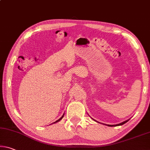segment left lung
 I'll use <instances>...</instances> for the list:
<instances>
[{
	"label": "left lung",
	"instance_id": "obj_1",
	"mask_svg": "<svg viewBox=\"0 0 150 150\" xmlns=\"http://www.w3.org/2000/svg\"><path fill=\"white\" fill-rule=\"evenodd\" d=\"M128 121H129V120H126V121H125V122H122V123H119V124H117V125H108L109 126H111V127H113V126H117V125H123V124H124V123H125L126 122H127Z\"/></svg>",
	"mask_w": 150,
	"mask_h": 150
}]
</instances>
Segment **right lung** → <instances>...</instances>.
<instances>
[{"label": "right lung", "mask_w": 150, "mask_h": 150, "mask_svg": "<svg viewBox=\"0 0 150 150\" xmlns=\"http://www.w3.org/2000/svg\"><path fill=\"white\" fill-rule=\"evenodd\" d=\"M63 116H64V114H63V116H62V117H61L60 119H59V120H57V121H56V122H54V123H56V122H59V121H60V120H61V119H62V118L63 117Z\"/></svg>", "instance_id": "obj_1"}]
</instances>
